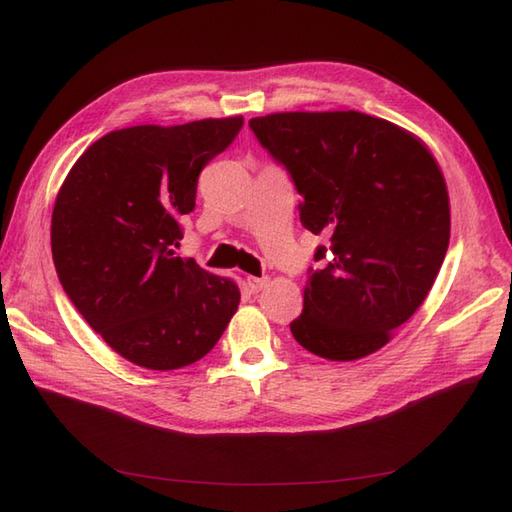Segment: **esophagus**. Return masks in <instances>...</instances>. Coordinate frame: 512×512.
<instances>
[{"mask_svg":"<svg viewBox=\"0 0 512 512\" xmlns=\"http://www.w3.org/2000/svg\"><path fill=\"white\" fill-rule=\"evenodd\" d=\"M268 284V277H248L246 279V286L250 288V292H259L262 288H266Z\"/></svg>","mask_w":512,"mask_h":512,"instance_id":"34e87169","label":"esophagus"}]
</instances>
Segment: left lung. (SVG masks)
<instances>
[{
    "instance_id": "left-lung-1",
    "label": "left lung",
    "mask_w": 512,
    "mask_h": 512,
    "mask_svg": "<svg viewBox=\"0 0 512 512\" xmlns=\"http://www.w3.org/2000/svg\"><path fill=\"white\" fill-rule=\"evenodd\" d=\"M303 198L301 224L330 237L310 270L301 347L328 361L378 352L416 312L449 248V191L418 136L363 112H279L248 121ZM319 246L314 259H325Z\"/></svg>"
}]
</instances>
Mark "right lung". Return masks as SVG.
Here are the masks:
<instances>
[{
	"label": "right lung",
	"instance_id": "add662e5",
	"mask_svg": "<svg viewBox=\"0 0 512 512\" xmlns=\"http://www.w3.org/2000/svg\"><path fill=\"white\" fill-rule=\"evenodd\" d=\"M242 125L228 116L116 129L85 149L61 184L54 268L90 328L129 363L169 372L200 361L237 312L235 281L176 248L200 171Z\"/></svg>",
	"mask_w": 512,
	"mask_h": 512
}]
</instances>
